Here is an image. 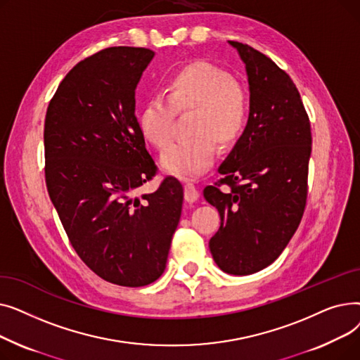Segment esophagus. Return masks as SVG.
Listing matches in <instances>:
<instances>
[{"mask_svg": "<svg viewBox=\"0 0 360 360\" xmlns=\"http://www.w3.org/2000/svg\"><path fill=\"white\" fill-rule=\"evenodd\" d=\"M184 190H185V194H184L185 201H188V202H194V201H197V200H198L200 193H198V190H197L194 184H190V182L185 184Z\"/></svg>", "mask_w": 360, "mask_h": 360, "instance_id": "esophagus-1", "label": "esophagus"}]
</instances>
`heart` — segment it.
I'll return each instance as SVG.
<instances>
[{
  "label": "heart",
  "mask_w": 360,
  "mask_h": 360,
  "mask_svg": "<svg viewBox=\"0 0 360 360\" xmlns=\"http://www.w3.org/2000/svg\"><path fill=\"white\" fill-rule=\"evenodd\" d=\"M250 98L219 67L195 61L172 74L165 86V99L153 96L141 106L137 124L143 139L162 148L170 139L175 112L191 110L186 131L190 137L169 144L160 156L165 172L191 179L209 169L217 143L231 147L243 136L250 121Z\"/></svg>",
  "instance_id": "b5f03b06"
}]
</instances>
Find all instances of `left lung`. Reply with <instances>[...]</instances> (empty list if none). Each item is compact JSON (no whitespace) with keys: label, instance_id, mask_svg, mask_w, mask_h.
I'll use <instances>...</instances> for the list:
<instances>
[{"label":"left lung","instance_id":"1","mask_svg":"<svg viewBox=\"0 0 360 360\" xmlns=\"http://www.w3.org/2000/svg\"><path fill=\"white\" fill-rule=\"evenodd\" d=\"M250 83V121L204 198L220 214L209 247L220 270L247 276L270 266L302 220L308 195L311 122L300 94L269 56L240 42ZM220 184L231 190L223 193Z\"/></svg>","mask_w":360,"mask_h":360}]
</instances>
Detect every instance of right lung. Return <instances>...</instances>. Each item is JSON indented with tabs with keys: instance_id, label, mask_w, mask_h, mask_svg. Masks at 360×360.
<instances>
[{
	"instance_id": "obj_1",
	"label": "right lung",
	"mask_w": 360,
	"mask_h": 360,
	"mask_svg": "<svg viewBox=\"0 0 360 360\" xmlns=\"http://www.w3.org/2000/svg\"><path fill=\"white\" fill-rule=\"evenodd\" d=\"M153 56L132 46L87 56L56 89L44 129L46 188L70 243L94 274L127 288L165 271L184 200L174 176L134 195L158 172L136 118V89Z\"/></svg>"
}]
</instances>
